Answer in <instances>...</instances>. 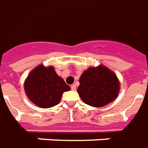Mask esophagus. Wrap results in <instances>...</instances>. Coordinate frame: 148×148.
Returning <instances> with one entry per match:
<instances>
[{
    "label": "esophagus",
    "mask_w": 148,
    "mask_h": 148,
    "mask_svg": "<svg viewBox=\"0 0 148 148\" xmlns=\"http://www.w3.org/2000/svg\"><path fill=\"white\" fill-rule=\"evenodd\" d=\"M71 90H72V91H75V90H76V86H75L74 84L71 85Z\"/></svg>",
    "instance_id": "1"
}]
</instances>
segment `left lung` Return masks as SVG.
<instances>
[{
  "label": "left lung",
  "mask_w": 148,
  "mask_h": 148,
  "mask_svg": "<svg viewBox=\"0 0 148 148\" xmlns=\"http://www.w3.org/2000/svg\"><path fill=\"white\" fill-rule=\"evenodd\" d=\"M78 95L92 107H103L116 99L119 92V81L116 74L105 66L91 67L79 79Z\"/></svg>",
  "instance_id": "obj_1"
}]
</instances>
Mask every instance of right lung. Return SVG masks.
I'll list each match as a JSON object with an SVG mask.
<instances>
[{
  "mask_svg": "<svg viewBox=\"0 0 148 148\" xmlns=\"http://www.w3.org/2000/svg\"><path fill=\"white\" fill-rule=\"evenodd\" d=\"M24 89L31 101L40 108H48L61 101L64 91L70 87L55 72L54 68L43 65L32 70L24 83Z\"/></svg>",
  "mask_w": 148,
  "mask_h": 148,
  "instance_id": "obj_1",
  "label": "right lung"
}]
</instances>
